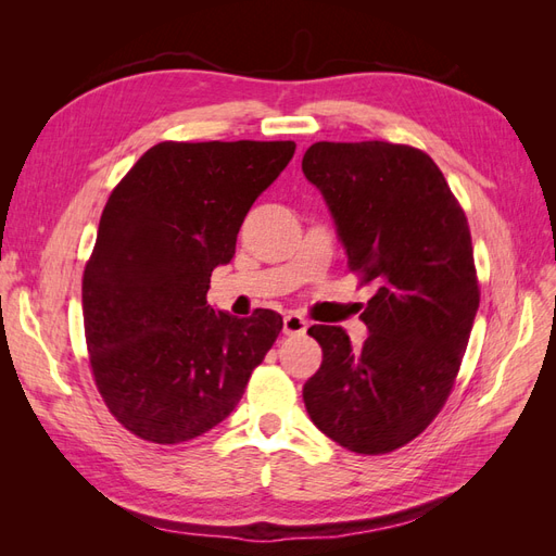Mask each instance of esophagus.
I'll use <instances>...</instances> for the list:
<instances>
[{
	"label": "esophagus",
	"mask_w": 556,
	"mask_h": 556,
	"mask_svg": "<svg viewBox=\"0 0 556 556\" xmlns=\"http://www.w3.org/2000/svg\"><path fill=\"white\" fill-rule=\"evenodd\" d=\"M306 329H308V323L301 315L290 313V315L282 317V331L288 336H304Z\"/></svg>",
	"instance_id": "esophagus-1"
}]
</instances>
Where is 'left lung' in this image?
Instances as JSON below:
<instances>
[{"instance_id": "1", "label": "left lung", "mask_w": 556, "mask_h": 556, "mask_svg": "<svg viewBox=\"0 0 556 556\" xmlns=\"http://www.w3.org/2000/svg\"><path fill=\"white\" fill-rule=\"evenodd\" d=\"M301 169L323 192L352 271L378 290L368 336L313 325L323 364L304 384L313 425L357 454L410 443L441 413L480 306L466 215L435 162L387 141L313 143Z\"/></svg>"}]
</instances>
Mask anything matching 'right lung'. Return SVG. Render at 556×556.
<instances>
[{"label":"right lung","instance_id":"right-lung-1","mask_svg":"<svg viewBox=\"0 0 556 556\" xmlns=\"http://www.w3.org/2000/svg\"><path fill=\"white\" fill-rule=\"evenodd\" d=\"M294 148L164 141L111 192L83 274V319L99 394L139 439L174 445L220 425L278 339V313L233 317L206 294Z\"/></svg>","mask_w":556,"mask_h":556}]
</instances>
